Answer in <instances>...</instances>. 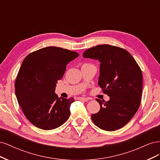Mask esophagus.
I'll return each mask as SVG.
<instances>
[{"label": "esophagus", "mask_w": 160, "mask_h": 160, "mask_svg": "<svg viewBox=\"0 0 160 160\" xmlns=\"http://www.w3.org/2000/svg\"><path fill=\"white\" fill-rule=\"evenodd\" d=\"M79 99L83 101H88L89 100L88 98H79Z\"/></svg>", "instance_id": "esophagus-1"}]
</instances>
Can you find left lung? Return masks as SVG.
<instances>
[{
    "mask_svg": "<svg viewBox=\"0 0 160 160\" xmlns=\"http://www.w3.org/2000/svg\"><path fill=\"white\" fill-rule=\"evenodd\" d=\"M83 57L101 62L98 84L110 98L107 102L96 99L100 110L91 115L92 121L105 131L123 128L133 117L141 103V69L128 51L109 45L90 48Z\"/></svg>",
    "mask_w": 160,
    "mask_h": 160,
    "instance_id": "1",
    "label": "left lung"
}]
</instances>
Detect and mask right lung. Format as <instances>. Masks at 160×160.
<instances>
[{
	"label": "right lung",
	"instance_id": "obj_1",
	"mask_svg": "<svg viewBox=\"0 0 160 160\" xmlns=\"http://www.w3.org/2000/svg\"><path fill=\"white\" fill-rule=\"evenodd\" d=\"M78 56L77 52L47 47L30 53L24 59L14 84L15 94L25 117L35 126L53 129L69 118L74 99L58 98L55 91L67 65Z\"/></svg>",
	"mask_w": 160,
	"mask_h": 160
}]
</instances>
